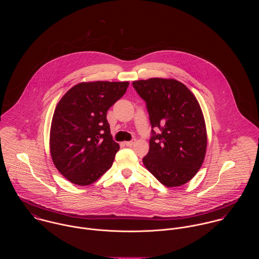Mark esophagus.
<instances>
[{
	"mask_svg": "<svg viewBox=\"0 0 259 259\" xmlns=\"http://www.w3.org/2000/svg\"><path fill=\"white\" fill-rule=\"evenodd\" d=\"M135 143H136V140L134 139V140H132L131 142H124V145H125L126 147H133V146L135 145Z\"/></svg>",
	"mask_w": 259,
	"mask_h": 259,
	"instance_id": "1",
	"label": "esophagus"
}]
</instances>
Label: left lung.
<instances>
[{
  "mask_svg": "<svg viewBox=\"0 0 259 259\" xmlns=\"http://www.w3.org/2000/svg\"><path fill=\"white\" fill-rule=\"evenodd\" d=\"M133 85L147 104L152 128L145 166L167 187L185 185L196 175L206 152L205 122L196 98L174 78L135 80Z\"/></svg>",
  "mask_w": 259,
  "mask_h": 259,
  "instance_id": "8db88e82",
  "label": "left lung"
}]
</instances>
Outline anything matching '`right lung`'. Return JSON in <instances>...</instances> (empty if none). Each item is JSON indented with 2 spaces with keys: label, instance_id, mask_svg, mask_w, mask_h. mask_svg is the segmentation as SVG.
<instances>
[{
  "label": "right lung",
  "instance_id": "add662e5",
  "mask_svg": "<svg viewBox=\"0 0 259 259\" xmlns=\"http://www.w3.org/2000/svg\"><path fill=\"white\" fill-rule=\"evenodd\" d=\"M127 87L128 81L80 82L56 107L51 155L57 169L74 185H92L110 169L119 145L112 140L107 112Z\"/></svg>",
  "mask_w": 259,
  "mask_h": 259
}]
</instances>
